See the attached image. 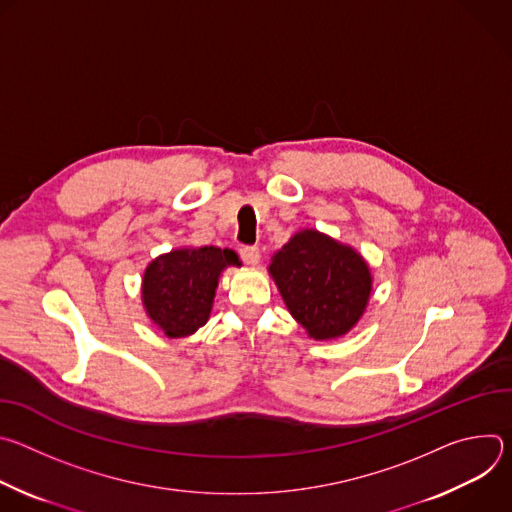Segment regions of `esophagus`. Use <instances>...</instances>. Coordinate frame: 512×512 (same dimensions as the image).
<instances>
[{
    "mask_svg": "<svg viewBox=\"0 0 512 512\" xmlns=\"http://www.w3.org/2000/svg\"><path fill=\"white\" fill-rule=\"evenodd\" d=\"M259 257H261L259 247L249 245V247H243V249H241V259H243L247 265H255V263L259 261Z\"/></svg>",
    "mask_w": 512,
    "mask_h": 512,
    "instance_id": "obj_1",
    "label": "esophagus"
}]
</instances>
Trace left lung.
Masks as SVG:
<instances>
[{
  "instance_id": "obj_1",
  "label": "left lung",
  "mask_w": 512,
  "mask_h": 512,
  "mask_svg": "<svg viewBox=\"0 0 512 512\" xmlns=\"http://www.w3.org/2000/svg\"><path fill=\"white\" fill-rule=\"evenodd\" d=\"M269 273L289 310L314 340L350 332L367 310L373 277L352 247L304 229L273 257Z\"/></svg>"
}]
</instances>
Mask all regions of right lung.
<instances>
[{"label":"right lung","instance_id":"obj_1","mask_svg":"<svg viewBox=\"0 0 512 512\" xmlns=\"http://www.w3.org/2000/svg\"><path fill=\"white\" fill-rule=\"evenodd\" d=\"M241 265L231 249H174L156 257L143 273L141 300L150 320L168 338L194 334L208 322L218 277Z\"/></svg>","mask_w":512,"mask_h":512}]
</instances>
